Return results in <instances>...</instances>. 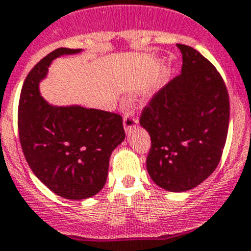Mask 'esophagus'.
<instances>
[{"label": "esophagus", "instance_id": "esophagus-1", "mask_svg": "<svg viewBox=\"0 0 251 251\" xmlns=\"http://www.w3.org/2000/svg\"><path fill=\"white\" fill-rule=\"evenodd\" d=\"M137 125V119L133 116L132 111H127L124 115V128L126 132H130L135 126Z\"/></svg>", "mask_w": 251, "mask_h": 251}]
</instances>
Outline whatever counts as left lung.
Instances as JSON below:
<instances>
[{
  "label": "left lung",
  "instance_id": "1",
  "mask_svg": "<svg viewBox=\"0 0 251 251\" xmlns=\"http://www.w3.org/2000/svg\"><path fill=\"white\" fill-rule=\"evenodd\" d=\"M182 72L150 99L140 124L151 137L146 167L161 188L184 192L207 179L221 161L229 126V94L214 65L177 44Z\"/></svg>",
  "mask_w": 251,
  "mask_h": 251
}]
</instances>
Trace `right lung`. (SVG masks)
Wrapping results in <instances>:
<instances>
[{"label":"right lung","instance_id":"1","mask_svg":"<svg viewBox=\"0 0 251 251\" xmlns=\"http://www.w3.org/2000/svg\"><path fill=\"white\" fill-rule=\"evenodd\" d=\"M80 49L58 48L28 73L18 104V133L30 170L51 192L85 200L101 191L109 160L125 139L123 118L81 106H53L39 94L51 60Z\"/></svg>","mask_w":251,"mask_h":251}]
</instances>
